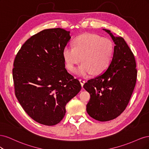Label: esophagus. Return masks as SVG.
I'll list each match as a JSON object with an SVG mask.
<instances>
[{
  "mask_svg": "<svg viewBox=\"0 0 149 149\" xmlns=\"http://www.w3.org/2000/svg\"><path fill=\"white\" fill-rule=\"evenodd\" d=\"M79 81L81 83V86H83V84L85 83V79L83 78H79Z\"/></svg>",
  "mask_w": 149,
  "mask_h": 149,
  "instance_id": "esophagus-1",
  "label": "esophagus"
}]
</instances>
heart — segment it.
Returning <instances> with one entry per match:
<instances>
[{"label":"heart","mask_w":149,"mask_h":149,"mask_svg":"<svg viewBox=\"0 0 149 149\" xmlns=\"http://www.w3.org/2000/svg\"><path fill=\"white\" fill-rule=\"evenodd\" d=\"M74 47L66 45L63 50V56L67 69L75 70L76 65L84 61L76 70V74L86 76L93 73L101 74L111 64L114 55V44L109 38L93 33H84L73 40Z\"/></svg>","instance_id":"obj_1"}]
</instances>
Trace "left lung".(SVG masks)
<instances>
[{
	"instance_id": "left-lung-1",
	"label": "left lung",
	"mask_w": 149,
	"mask_h": 149,
	"mask_svg": "<svg viewBox=\"0 0 149 149\" xmlns=\"http://www.w3.org/2000/svg\"><path fill=\"white\" fill-rule=\"evenodd\" d=\"M116 45L111 64L102 74L88 80L83 87L90 94L88 114L99 121L116 118L125 109L136 86L137 71L131 49L124 39L103 29Z\"/></svg>"
}]
</instances>
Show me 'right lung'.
I'll use <instances>...</instances> for the list:
<instances>
[{
    "instance_id": "obj_1",
    "label": "right lung",
    "mask_w": 149,
    "mask_h": 149,
    "mask_svg": "<svg viewBox=\"0 0 149 149\" xmlns=\"http://www.w3.org/2000/svg\"><path fill=\"white\" fill-rule=\"evenodd\" d=\"M70 38L63 29L42 30L26 40L15 58V96L26 113L41 124L59 123L66 104L81 89L65 68L63 50Z\"/></svg>"
}]
</instances>
